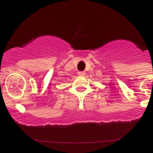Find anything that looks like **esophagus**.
Listing matches in <instances>:
<instances>
[{
	"mask_svg": "<svg viewBox=\"0 0 153 153\" xmlns=\"http://www.w3.org/2000/svg\"><path fill=\"white\" fill-rule=\"evenodd\" d=\"M78 75H79V76H85V72H78Z\"/></svg>",
	"mask_w": 153,
	"mask_h": 153,
	"instance_id": "1",
	"label": "esophagus"
}]
</instances>
